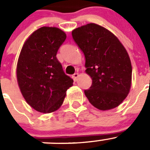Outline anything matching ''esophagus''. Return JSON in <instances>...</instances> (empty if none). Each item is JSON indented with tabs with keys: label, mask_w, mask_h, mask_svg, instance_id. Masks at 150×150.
I'll use <instances>...</instances> for the list:
<instances>
[{
	"label": "esophagus",
	"mask_w": 150,
	"mask_h": 150,
	"mask_svg": "<svg viewBox=\"0 0 150 150\" xmlns=\"http://www.w3.org/2000/svg\"><path fill=\"white\" fill-rule=\"evenodd\" d=\"M78 76H79V74L78 73H75L74 75H72V79L74 80V81H76L77 80H78Z\"/></svg>",
	"instance_id": "34e87169"
}]
</instances>
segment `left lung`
<instances>
[{
    "label": "left lung",
    "instance_id": "left-lung-1",
    "mask_svg": "<svg viewBox=\"0 0 150 150\" xmlns=\"http://www.w3.org/2000/svg\"><path fill=\"white\" fill-rule=\"evenodd\" d=\"M75 43L85 55L86 73L92 83L84 90L92 106L109 110L127 98L132 83V64L127 50L106 28L88 23L72 30Z\"/></svg>",
    "mask_w": 150,
    "mask_h": 150
}]
</instances>
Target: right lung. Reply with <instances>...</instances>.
<instances>
[{"label":"right lung","mask_w":150,"mask_h":150,"mask_svg":"<svg viewBox=\"0 0 150 150\" xmlns=\"http://www.w3.org/2000/svg\"><path fill=\"white\" fill-rule=\"evenodd\" d=\"M66 38L61 29L43 26L26 39L21 51L16 70L18 86L28 104L40 112L58 110L73 85L56 58Z\"/></svg>","instance_id":"obj_1"}]
</instances>
